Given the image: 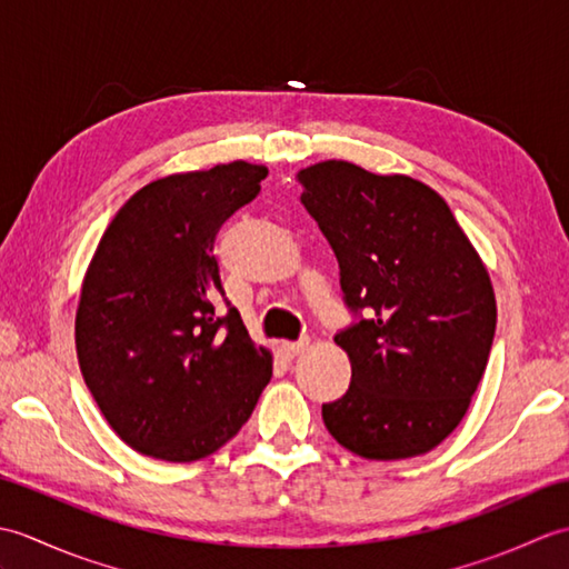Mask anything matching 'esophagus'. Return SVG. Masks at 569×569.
Returning <instances> with one entry per match:
<instances>
[{
  "label": "esophagus",
  "mask_w": 569,
  "mask_h": 569,
  "mask_svg": "<svg viewBox=\"0 0 569 569\" xmlns=\"http://www.w3.org/2000/svg\"><path fill=\"white\" fill-rule=\"evenodd\" d=\"M306 347H308L306 340H303V342H283V345H281V355H283L286 359H296L300 352H303Z\"/></svg>",
  "instance_id": "34e87169"
}]
</instances>
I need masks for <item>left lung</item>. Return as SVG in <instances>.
Segmentation results:
<instances>
[{
  "label": "left lung",
  "instance_id": "obj_1",
  "mask_svg": "<svg viewBox=\"0 0 569 569\" xmlns=\"http://www.w3.org/2000/svg\"><path fill=\"white\" fill-rule=\"evenodd\" d=\"M296 178L340 261L347 306L365 312L335 337L352 383L322 406L325 428L365 459L426 455L462 422L485 377L497 330L487 263L416 178L335 159Z\"/></svg>",
  "mask_w": 569,
  "mask_h": 569
}]
</instances>
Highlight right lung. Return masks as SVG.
<instances>
[{
	"instance_id": "1",
	"label": "right lung",
	"mask_w": 569,
	"mask_h": 569,
	"mask_svg": "<svg viewBox=\"0 0 569 569\" xmlns=\"http://www.w3.org/2000/svg\"><path fill=\"white\" fill-rule=\"evenodd\" d=\"M249 161L151 180L104 229L82 278L76 349L104 420L131 450L196 462L249 420L273 373L239 312L224 318L214 237L257 198Z\"/></svg>"
}]
</instances>
